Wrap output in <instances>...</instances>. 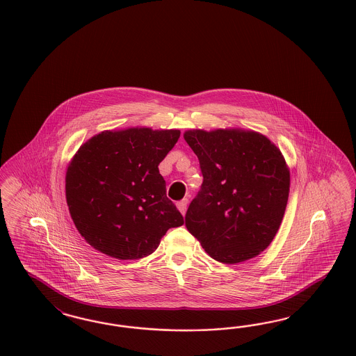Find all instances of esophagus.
I'll list each match as a JSON object with an SVG mask.
<instances>
[{
	"instance_id": "obj_1",
	"label": "esophagus",
	"mask_w": 356,
	"mask_h": 356,
	"mask_svg": "<svg viewBox=\"0 0 356 356\" xmlns=\"http://www.w3.org/2000/svg\"><path fill=\"white\" fill-rule=\"evenodd\" d=\"M186 205H188V200L184 198V200H181V201H179V202H176V207L179 209V211L184 216L185 210H186Z\"/></svg>"
}]
</instances>
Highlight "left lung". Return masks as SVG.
I'll return each mask as SVG.
<instances>
[{"instance_id":"obj_1","label":"left lung","mask_w":356,"mask_h":356,"mask_svg":"<svg viewBox=\"0 0 356 356\" xmlns=\"http://www.w3.org/2000/svg\"><path fill=\"white\" fill-rule=\"evenodd\" d=\"M185 142L200 160L204 183L185 226L209 255L236 264L261 254L286 208L291 172L266 135L245 129H192Z\"/></svg>"}]
</instances>
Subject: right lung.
Here are the masks:
<instances>
[{"instance_id":"obj_1","label":"right lung","mask_w":356,"mask_h":356,"mask_svg":"<svg viewBox=\"0 0 356 356\" xmlns=\"http://www.w3.org/2000/svg\"><path fill=\"white\" fill-rule=\"evenodd\" d=\"M179 138L176 129L135 126L104 130L76 151L65 198L77 232L95 250L118 260L146 258L168 229L184 223L158 168Z\"/></svg>"}]
</instances>
